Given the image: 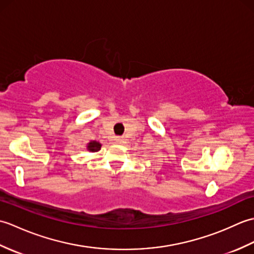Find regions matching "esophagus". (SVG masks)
I'll return each mask as SVG.
<instances>
[{
  "label": "esophagus",
  "instance_id": "34e87169",
  "mask_svg": "<svg viewBox=\"0 0 254 254\" xmlns=\"http://www.w3.org/2000/svg\"><path fill=\"white\" fill-rule=\"evenodd\" d=\"M116 142H117L118 144H122V143H123V138H122V137H117V138H116Z\"/></svg>",
  "mask_w": 254,
  "mask_h": 254
}]
</instances>
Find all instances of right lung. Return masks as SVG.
<instances>
[{
	"mask_svg": "<svg viewBox=\"0 0 254 254\" xmlns=\"http://www.w3.org/2000/svg\"><path fill=\"white\" fill-rule=\"evenodd\" d=\"M101 148V144L99 142H96V141H91L87 144V149L89 152H98V150Z\"/></svg>",
	"mask_w": 254,
	"mask_h": 254,
	"instance_id": "1",
	"label": "right lung"
}]
</instances>
